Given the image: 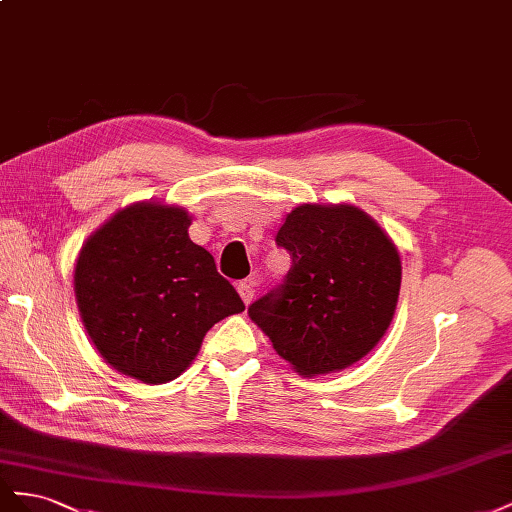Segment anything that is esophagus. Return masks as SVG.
Returning a JSON list of instances; mask_svg holds the SVG:
<instances>
[{
	"instance_id": "obj_1",
	"label": "esophagus",
	"mask_w": 512,
	"mask_h": 512,
	"mask_svg": "<svg viewBox=\"0 0 512 512\" xmlns=\"http://www.w3.org/2000/svg\"><path fill=\"white\" fill-rule=\"evenodd\" d=\"M238 294L244 300V304H251L255 298V279H246L238 283Z\"/></svg>"
}]
</instances>
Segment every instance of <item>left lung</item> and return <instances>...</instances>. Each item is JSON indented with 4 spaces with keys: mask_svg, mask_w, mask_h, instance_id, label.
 Returning a JSON list of instances; mask_svg holds the SVG:
<instances>
[{
    "mask_svg": "<svg viewBox=\"0 0 512 512\" xmlns=\"http://www.w3.org/2000/svg\"><path fill=\"white\" fill-rule=\"evenodd\" d=\"M285 279L248 306L276 354L300 375L341 371L367 356L397 309L401 259L371 216L354 206L291 210L276 233Z\"/></svg>",
    "mask_w": 512,
    "mask_h": 512,
    "instance_id": "obj_1",
    "label": "left lung"
}]
</instances>
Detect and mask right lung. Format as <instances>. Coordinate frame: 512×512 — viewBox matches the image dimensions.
<instances>
[{
  "label": "right lung",
  "mask_w": 512,
  "mask_h": 512,
  "mask_svg": "<svg viewBox=\"0 0 512 512\" xmlns=\"http://www.w3.org/2000/svg\"><path fill=\"white\" fill-rule=\"evenodd\" d=\"M188 227L182 208L135 203L102 225L77 259L87 332L113 369L143 384L178 377L216 321L244 311Z\"/></svg>",
  "instance_id": "1"
}]
</instances>
